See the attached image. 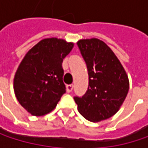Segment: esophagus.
Wrapping results in <instances>:
<instances>
[{"label": "esophagus", "instance_id": "esophagus-1", "mask_svg": "<svg viewBox=\"0 0 148 148\" xmlns=\"http://www.w3.org/2000/svg\"><path fill=\"white\" fill-rule=\"evenodd\" d=\"M73 88H74V85H73V84L68 85V86H67V91H68V92H72Z\"/></svg>", "mask_w": 148, "mask_h": 148}]
</instances>
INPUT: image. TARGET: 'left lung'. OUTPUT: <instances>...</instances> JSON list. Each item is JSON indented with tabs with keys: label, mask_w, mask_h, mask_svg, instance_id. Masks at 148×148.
<instances>
[{
	"label": "left lung",
	"mask_w": 148,
	"mask_h": 148,
	"mask_svg": "<svg viewBox=\"0 0 148 148\" xmlns=\"http://www.w3.org/2000/svg\"><path fill=\"white\" fill-rule=\"evenodd\" d=\"M86 63L89 85L82 97H74L79 112L91 122L114 116L126 99L129 78L110 48L98 38L77 42Z\"/></svg>",
	"instance_id": "left-lung-1"
}]
</instances>
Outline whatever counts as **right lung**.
Returning a JSON list of instances; mask_svg holds the SVG:
<instances>
[{"instance_id":"add662e5","label":"right lung","mask_w":148,"mask_h":148,"mask_svg":"<svg viewBox=\"0 0 148 148\" xmlns=\"http://www.w3.org/2000/svg\"><path fill=\"white\" fill-rule=\"evenodd\" d=\"M73 47L74 43L63 39L45 38L21 61L15 73L14 90L18 103L32 115L49 113L66 92L62 64Z\"/></svg>"}]
</instances>
